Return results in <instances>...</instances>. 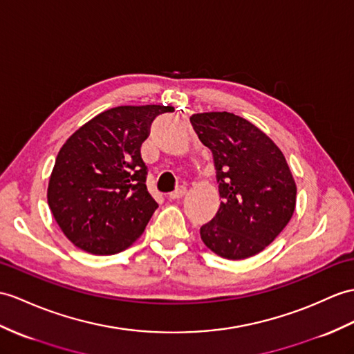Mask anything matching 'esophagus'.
<instances>
[{"label":"esophagus","mask_w":354,"mask_h":354,"mask_svg":"<svg viewBox=\"0 0 354 354\" xmlns=\"http://www.w3.org/2000/svg\"><path fill=\"white\" fill-rule=\"evenodd\" d=\"M185 193H187V188L185 187H178L175 192H171L169 194V199L170 201H178V199H180V197H184Z\"/></svg>","instance_id":"34e87169"}]
</instances>
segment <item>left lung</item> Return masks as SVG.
Listing matches in <instances>:
<instances>
[{"label":"left lung","mask_w":354,"mask_h":354,"mask_svg":"<svg viewBox=\"0 0 354 354\" xmlns=\"http://www.w3.org/2000/svg\"><path fill=\"white\" fill-rule=\"evenodd\" d=\"M190 122L212 152L223 199L201 227L202 241L225 259L250 258L273 243L294 214L297 187L288 162L273 140L234 113H197Z\"/></svg>","instance_id":"8db88e82"}]
</instances>
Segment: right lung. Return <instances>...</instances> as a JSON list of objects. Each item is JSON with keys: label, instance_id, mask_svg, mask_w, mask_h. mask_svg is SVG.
Segmentation results:
<instances>
[{"label": "right lung", "instance_id": "add662e5", "mask_svg": "<svg viewBox=\"0 0 354 354\" xmlns=\"http://www.w3.org/2000/svg\"><path fill=\"white\" fill-rule=\"evenodd\" d=\"M164 105H120L78 128L57 155L48 205L78 249L114 254L143 234L158 203L147 192L140 147Z\"/></svg>", "mask_w": 354, "mask_h": 354}]
</instances>
